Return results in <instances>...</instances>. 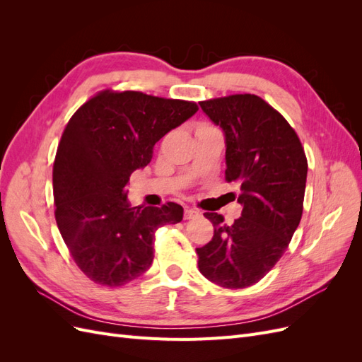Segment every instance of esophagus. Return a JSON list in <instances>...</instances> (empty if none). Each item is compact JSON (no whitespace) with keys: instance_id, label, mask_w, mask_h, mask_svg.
Masks as SVG:
<instances>
[{"instance_id":"obj_1","label":"esophagus","mask_w":362,"mask_h":362,"mask_svg":"<svg viewBox=\"0 0 362 362\" xmlns=\"http://www.w3.org/2000/svg\"><path fill=\"white\" fill-rule=\"evenodd\" d=\"M201 213L198 210H194V208H185L184 210V218H194V217H199Z\"/></svg>"}]
</instances>
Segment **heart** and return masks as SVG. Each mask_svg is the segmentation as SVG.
Instances as JSON below:
<instances>
[{
    "mask_svg": "<svg viewBox=\"0 0 362 362\" xmlns=\"http://www.w3.org/2000/svg\"><path fill=\"white\" fill-rule=\"evenodd\" d=\"M202 125H206V124H202Z\"/></svg>",
    "mask_w": 362,
    "mask_h": 362,
    "instance_id": "heart-1",
    "label": "heart"
}]
</instances>
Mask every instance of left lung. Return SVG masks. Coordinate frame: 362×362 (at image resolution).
<instances>
[{"mask_svg":"<svg viewBox=\"0 0 362 362\" xmlns=\"http://www.w3.org/2000/svg\"><path fill=\"white\" fill-rule=\"evenodd\" d=\"M226 137V182L240 185L242 217L204 213L213 238L196 247L202 275L223 288L254 286L287 250L303 211L308 161L300 139L262 98L237 93L199 103Z\"/></svg>","mask_w":362,"mask_h":362,"instance_id":"8db88e82","label":"left lung"}]
</instances>
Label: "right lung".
Returning <instances> with one entry per match:
<instances>
[{
    "mask_svg": "<svg viewBox=\"0 0 362 362\" xmlns=\"http://www.w3.org/2000/svg\"><path fill=\"white\" fill-rule=\"evenodd\" d=\"M199 110L193 101L105 89L63 129L52 168L56 222L90 281L122 287L154 259L156 231L182 221V206H131L125 187L152 160L157 141Z\"/></svg>",
    "mask_w": 362,
    "mask_h": 362,
    "instance_id": "1",
    "label": "right lung"
}]
</instances>
